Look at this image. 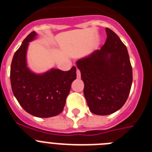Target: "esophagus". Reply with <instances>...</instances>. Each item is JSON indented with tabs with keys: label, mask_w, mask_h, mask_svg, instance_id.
Segmentation results:
<instances>
[{
	"label": "esophagus",
	"mask_w": 152,
	"mask_h": 152,
	"mask_svg": "<svg viewBox=\"0 0 152 152\" xmlns=\"http://www.w3.org/2000/svg\"><path fill=\"white\" fill-rule=\"evenodd\" d=\"M77 77H78V78L81 77V72H80V71H79L78 69H77Z\"/></svg>",
	"instance_id": "34e87169"
}]
</instances>
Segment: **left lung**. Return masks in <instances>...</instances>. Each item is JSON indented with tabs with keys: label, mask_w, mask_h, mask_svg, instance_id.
<instances>
[{
	"label": "left lung",
	"mask_w": 152,
	"mask_h": 152,
	"mask_svg": "<svg viewBox=\"0 0 152 152\" xmlns=\"http://www.w3.org/2000/svg\"><path fill=\"white\" fill-rule=\"evenodd\" d=\"M107 39L100 50L76 62L84 82V95L92 113L105 116L126 102L133 81L132 67L126 46L106 28Z\"/></svg>",
	"instance_id": "8db88e82"
}]
</instances>
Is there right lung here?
Listing matches in <instances>:
<instances>
[{"instance_id": "1", "label": "right lung", "mask_w": 152, "mask_h": 152, "mask_svg": "<svg viewBox=\"0 0 152 152\" xmlns=\"http://www.w3.org/2000/svg\"><path fill=\"white\" fill-rule=\"evenodd\" d=\"M32 32L14 54L11 65V85L15 96L24 110L32 116L42 118L61 113L71 90V83L76 79V67L63 71L51 69L42 75L30 71L26 64L28 42L36 38Z\"/></svg>"}]
</instances>
